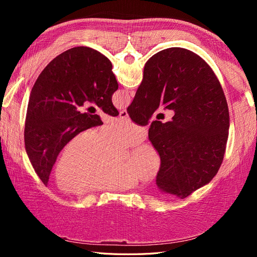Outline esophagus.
<instances>
[{
  "label": "esophagus",
  "instance_id": "esophagus-1",
  "mask_svg": "<svg viewBox=\"0 0 257 257\" xmlns=\"http://www.w3.org/2000/svg\"><path fill=\"white\" fill-rule=\"evenodd\" d=\"M119 116H120V118H122V119H127L128 118V113H127V111L125 109H123V110L120 111Z\"/></svg>",
  "mask_w": 257,
  "mask_h": 257
}]
</instances>
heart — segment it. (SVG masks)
Masks as SVG:
<instances>
[{"label": "heart", "mask_w": 257, "mask_h": 257, "mask_svg": "<svg viewBox=\"0 0 257 257\" xmlns=\"http://www.w3.org/2000/svg\"><path fill=\"white\" fill-rule=\"evenodd\" d=\"M145 132L130 120H119L100 131L83 130L62 149L53 168L59 189L76 194L134 189L141 178L151 179L160 168V158L148 144L136 146L121 160L120 148L141 142Z\"/></svg>", "instance_id": "obj_1"}]
</instances>
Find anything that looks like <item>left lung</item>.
Listing matches in <instances>:
<instances>
[{"label":"left lung","instance_id":"8db88e82","mask_svg":"<svg viewBox=\"0 0 257 257\" xmlns=\"http://www.w3.org/2000/svg\"><path fill=\"white\" fill-rule=\"evenodd\" d=\"M112 64L89 47H75L59 54L44 68L31 91L25 145L29 160L45 185L60 151L79 132L102 125L99 115L83 112L84 102L96 104L116 116L111 97L118 90Z\"/></svg>","mask_w":257,"mask_h":257}]
</instances>
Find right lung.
I'll return each instance as SVG.
<instances>
[{
	"label": "right lung",
	"instance_id": "right-lung-1",
	"mask_svg": "<svg viewBox=\"0 0 257 257\" xmlns=\"http://www.w3.org/2000/svg\"><path fill=\"white\" fill-rule=\"evenodd\" d=\"M159 107L173 113L149 128L161 159L157 184L183 199L211 181L222 164L229 128L227 102L211 67L196 53L174 47L147 61L127 113L147 125Z\"/></svg>",
	"mask_w": 257,
	"mask_h": 257
}]
</instances>
